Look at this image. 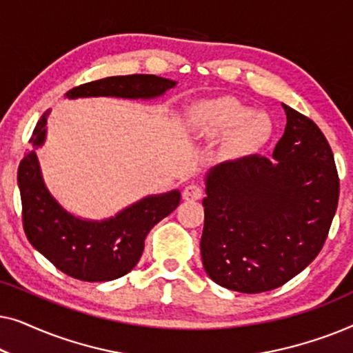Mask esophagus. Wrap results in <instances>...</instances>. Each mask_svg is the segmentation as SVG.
I'll list each match as a JSON object with an SVG mask.
<instances>
[{
    "mask_svg": "<svg viewBox=\"0 0 353 353\" xmlns=\"http://www.w3.org/2000/svg\"><path fill=\"white\" fill-rule=\"evenodd\" d=\"M183 197H185L186 201H197V199H201V197H202L201 186L188 185L185 190H183Z\"/></svg>",
    "mask_w": 353,
    "mask_h": 353,
    "instance_id": "34e87169",
    "label": "esophagus"
}]
</instances>
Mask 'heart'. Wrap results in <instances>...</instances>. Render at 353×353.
<instances>
[{"mask_svg":"<svg viewBox=\"0 0 353 353\" xmlns=\"http://www.w3.org/2000/svg\"><path fill=\"white\" fill-rule=\"evenodd\" d=\"M196 127L205 138L215 139L230 132V152H244L262 144L268 138L270 120L263 114H254L248 105L234 99H223L205 105L196 117Z\"/></svg>","mask_w":353,"mask_h":353,"instance_id":"heart-1","label":"heart"}]
</instances>
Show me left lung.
<instances>
[{
  "label": "left lung",
  "mask_w": 353,
  "mask_h": 353,
  "mask_svg": "<svg viewBox=\"0 0 353 353\" xmlns=\"http://www.w3.org/2000/svg\"><path fill=\"white\" fill-rule=\"evenodd\" d=\"M286 128L273 159L226 161L205 178L201 254L231 291L283 286L320 254L339 201L331 146L318 125L283 104Z\"/></svg>",
  "instance_id": "obj_1"
}]
</instances>
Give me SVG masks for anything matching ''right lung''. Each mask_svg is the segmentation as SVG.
<instances>
[{
	"label": "right lung",
	"instance_id": "1",
	"mask_svg": "<svg viewBox=\"0 0 353 353\" xmlns=\"http://www.w3.org/2000/svg\"><path fill=\"white\" fill-rule=\"evenodd\" d=\"M176 81L157 75H123L90 81L67 91V98L115 96L151 99L173 88ZM46 110L38 120L30 143L41 146L46 137ZM17 183L22 201V223L27 239L57 270L81 281H112L138 263L144 239L154 225L180 204V191L144 197L114 219L81 220L57 204L43 181L35 151L21 161Z\"/></svg>",
	"mask_w": 353,
	"mask_h": 353
}]
</instances>
